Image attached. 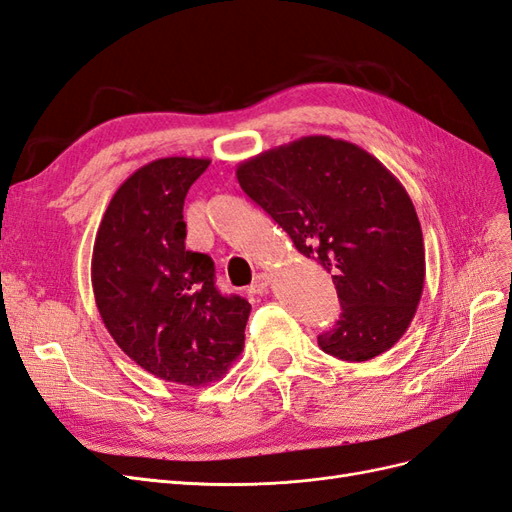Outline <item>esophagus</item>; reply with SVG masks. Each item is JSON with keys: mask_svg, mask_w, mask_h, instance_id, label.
<instances>
[{"mask_svg": "<svg viewBox=\"0 0 512 512\" xmlns=\"http://www.w3.org/2000/svg\"><path fill=\"white\" fill-rule=\"evenodd\" d=\"M269 284H271V275H269V273H258V275L254 277L252 286H250V292H252V294H267Z\"/></svg>", "mask_w": 512, "mask_h": 512, "instance_id": "esophagus-1", "label": "esophagus"}]
</instances>
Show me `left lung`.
Wrapping results in <instances>:
<instances>
[{
    "label": "left lung",
    "instance_id": "8db88e82",
    "mask_svg": "<svg viewBox=\"0 0 512 512\" xmlns=\"http://www.w3.org/2000/svg\"><path fill=\"white\" fill-rule=\"evenodd\" d=\"M241 190L333 273L342 314L318 346L369 361L410 327L425 286L423 230L404 185L371 153L303 136L237 166Z\"/></svg>",
    "mask_w": 512,
    "mask_h": 512
}]
</instances>
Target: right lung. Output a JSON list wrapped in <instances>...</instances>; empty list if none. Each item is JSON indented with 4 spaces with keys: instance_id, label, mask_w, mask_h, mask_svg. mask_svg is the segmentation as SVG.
<instances>
[{
    "instance_id": "add662e5",
    "label": "right lung",
    "mask_w": 512,
    "mask_h": 512,
    "mask_svg": "<svg viewBox=\"0 0 512 512\" xmlns=\"http://www.w3.org/2000/svg\"><path fill=\"white\" fill-rule=\"evenodd\" d=\"M207 158H160L119 185L100 222L91 286L115 344L166 382L205 386L239 359L252 305L215 288L207 254L185 250L183 203Z\"/></svg>"
}]
</instances>
